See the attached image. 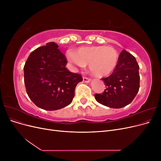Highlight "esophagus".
Instances as JSON below:
<instances>
[{
  "label": "esophagus",
  "mask_w": 161,
  "mask_h": 161,
  "mask_svg": "<svg viewBox=\"0 0 161 161\" xmlns=\"http://www.w3.org/2000/svg\"><path fill=\"white\" fill-rule=\"evenodd\" d=\"M91 80V79H89V78H87V77H85V76L83 77V81L85 82H89Z\"/></svg>",
  "instance_id": "esophagus-1"
}]
</instances>
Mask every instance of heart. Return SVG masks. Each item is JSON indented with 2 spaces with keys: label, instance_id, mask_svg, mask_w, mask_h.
I'll list each match as a JSON object with an SVG mask.
<instances>
[{
  "label": "heart",
  "instance_id": "heart-1",
  "mask_svg": "<svg viewBox=\"0 0 161 161\" xmlns=\"http://www.w3.org/2000/svg\"><path fill=\"white\" fill-rule=\"evenodd\" d=\"M68 59L80 68L89 64V68L96 76H108L116 69L119 62V54L114 47L104 46H82L75 53H68Z\"/></svg>",
  "mask_w": 161,
  "mask_h": 161
}]
</instances>
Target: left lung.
<instances>
[{
    "label": "left lung",
    "instance_id": "left-lung-1",
    "mask_svg": "<svg viewBox=\"0 0 161 161\" xmlns=\"http://www.w3.org/2000/svg\"><path fill=\"white\" fill-rule=\"evenodd\" d=\"M106 89L102 94H95L98 103L118 109L130 104L140 88L139 66L135 57L123 50L119 56L116 69L108 77L101 79Z\"/></svg>",
    "mask_w": 161,
    "mask_h": 161
}]
</instances>
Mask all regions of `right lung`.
Returning <instances> with one entry per match:
<instances>
[{
  "label": "right lung",
  "mask_w": 161,
  "mask_h": 161,
  "mask_svg": "<svg viewBox=\"0 0 161 161\" xmlns=\"http://www.w3.org/2000/svg\"><path fill=\"white\" fill-rule=\"evenodd\" d=\"M54 42L37 48L24 66V82L27 93L39 108L53 111L70 104L81 75L66 68L67 60Z\"/></svg>",
  "instance_id": "add662e5"
}]
</instances>
